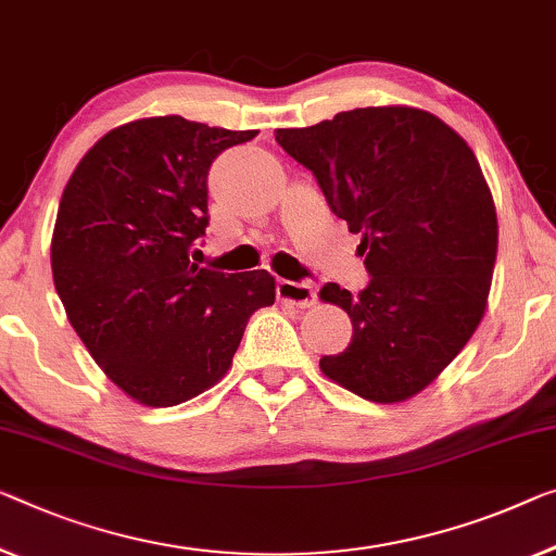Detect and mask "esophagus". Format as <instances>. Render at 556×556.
<instances>
[{
    "mask_svg": "<svg viewBox=\"0 0 556 556\" xmlns=\"http://www.w3.org/2000/svg\"><path fill=\"white\" fill-rule=\"evenodd\" d=\"M277 296L281 302L300 306V309H306L317 302V292H314L312 285L306 281H289V279H279L277 281Z\"/></svg>",
    "mask_w": 556,
    "mask_h": 556,
    "instance_id": "esophagus-1",
    "label": "esophagus"
}]
</instances>
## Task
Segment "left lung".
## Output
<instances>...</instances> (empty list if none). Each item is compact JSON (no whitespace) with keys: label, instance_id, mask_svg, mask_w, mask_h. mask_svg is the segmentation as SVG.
I'll use <instances>...</instances> for the list:
<instances>
[{"label":"left lung","instance_id":"obj_1","mask_svg":"<svg viewBox=\"0 0 556 556\" xmlns=\"http://www.w3.org/2000/svg\"><path fill=\"white\" fill-rule=\"evenodd\" d=\"M275 139L304 164L329 210L362 235L369 285L329 281L319 300L352 319L344 352L319 369L362 400L419 394L484 317L496 260V212L467 142L417 106H364Z\"/></svg>","mask_w":556,"mask_h":556}]
</instances>
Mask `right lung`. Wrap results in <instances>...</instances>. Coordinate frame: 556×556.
<instances>
[{
    "label": "right lung",
    "instance_id": "obj_1",
    "mask_svg": "<svg viewBox=\"0 0 556 556\" xmlns=\"http://www.w3.org/2000/svg\"><path fill=\"white\" fill-rule=\"evenodd\" d=\"M256 131L169 117L106 131L66 181L52 277L81 342L144 407H174L227 375L244 327L275 304L267 269L189 264L204 235L212 162Z\"/></svg>",
    "mask_w": 556,
    "mask_h": 556
}]
</instances>
